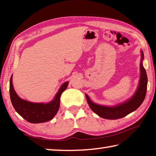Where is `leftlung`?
<instances>
[{"mask_svg":"<svg viewBox=\"0 0 156 156\" xmlns=\"http://www.w3.org/2000/svg\"><path fill=\"white\" fill-rule=\"evenodd\" d=\"M141 62H140V78L137 90L135 91L129 100L125 101L116 106H105L93 103L90 100L89 96L85 94L87 103L92 111L99 117L107 119H117L128 115V114L133 112L137 110L144 101L147 89V75L145 69L142 65V61L144 60V53L141 51Z\"/></svg>","mask_w":156,"mask_h":156,"instance_id":"left-lung-1","label":"left lung"}]
</instances>
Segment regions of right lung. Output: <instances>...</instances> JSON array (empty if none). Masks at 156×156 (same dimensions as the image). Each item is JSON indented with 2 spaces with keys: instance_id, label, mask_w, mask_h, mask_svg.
<instances>
[{
  "instance_id": "obj_1",
  "label": "right lung",
  "mask_w": 156,
  "mask_h": 156,
  "mask_svg": "<svg viewBox=\"0 0 156 156\" xmlns=\"http://www.w3.org/2000/svg\"><path fill=\"white\" fill-rule=\"evenodd\" d=\"M69 85V82L62 84L53 100L47 103H31L21 98L16 94L12 85V76L9 81V95L11 102L15 110L27 122L33 123H44L51 120L60 108L62 93Z\"/></svg>"
}]
</instances>
